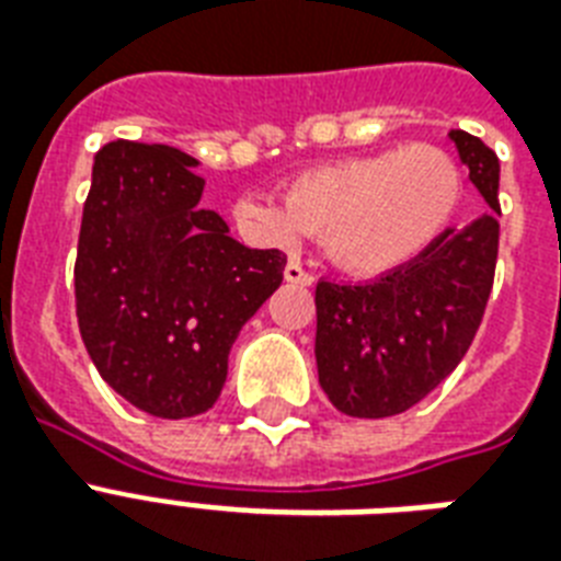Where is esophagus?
Returning a JSON list of instances; mask_svg holds the SVG:
<instances>
[{
  "instance_id": "esophagus-1",
  "label": "esophagus",
  "mask_w": 561,
  "mask_h": 561,
  "mask_svg": "<svg viewBox=\"0 0 561 561\" xmlns=\"http://www.w3.org/2000/svg\"><path fill=\"white\" fill-rule=\"evenodd\" d=\"M285 282H290V285H311L314 276H311L308 271H302V264L288 262L285 264Z\"/></svg>"
}]
</instances>
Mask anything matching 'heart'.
<instances>
[{
	"mask_svg": "<svg viewBox=\"0 0 561 561\" xmlns=\"http://www.w3.org/2000/svg\"><path fill=\"white\" fill-rule=\"evenodd\" d=\"M460 169L434 145L350 157L299 174L285 201L241 194L238 224L271 247L320 232L325 259L355 276L404 267L434 244L460 203Z\"/></svg>",
	"mask_w": 561,
	"mask_h": 561,
	"instance_id": "heart-1",
	"label": "heart"
}]
</instances>
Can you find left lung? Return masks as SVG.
Masks as SVG:
<instances>
[{"label":"left lung","instance_id":"1","mask_svg":"<svg viewBox=\"0 0 561 561\" xmlns=\"http://www.w3.org/2000/svg\"><path fill=\"white\" fill-rule=\"evenodd\" d=\"M448 139L489 209L378 279L317 282V375L346 416L383 419L419 404L460 364L483 320L495 279L501 165L478 136L451 130Z\"/></svg>","mask_w":561,"mask_h":561}]
</instances>
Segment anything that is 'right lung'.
I'll list each match as a JSON object with an SVG mask.
<instances>
[{"label":"right lung","mask_w":561,"mask_h":561,"mask_svg":"<svg viewBox=\"0 0 561 561\" xmlns=\"http://www.w3.org/2000/svg\"><path fill=\"white\" fill-rule=\"evenodd\" d=\"M201 162L110 142L83 203L75 306L101 378L134 408L188 419L218 401L241 325L282 285L285 255L250 250L203 209Z\"/></svg>","instance_id":"right-lung-1"}]
</instances>
